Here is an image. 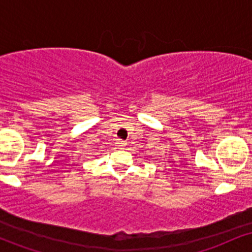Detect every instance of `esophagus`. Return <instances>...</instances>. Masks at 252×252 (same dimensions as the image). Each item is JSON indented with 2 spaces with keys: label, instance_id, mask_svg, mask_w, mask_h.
I'll use <instances>...</instances> for the list:
<instances>
[{
  "label": "esophagus",
  "instance_id": "1",
  "mask_svg": "<svg viewBox=\"0 0 252 252\" xmlns=\"http://www.w3.org/2000/svg\"><path fill=\"white\" fill-rule=\"evenodd\" d=\"M117 146L121 147V148H123V147L126 146V141H123V140H117Z\"/></svg>",
  "mask_w": 252,
  "mask_h": 252
}]
</instances>
